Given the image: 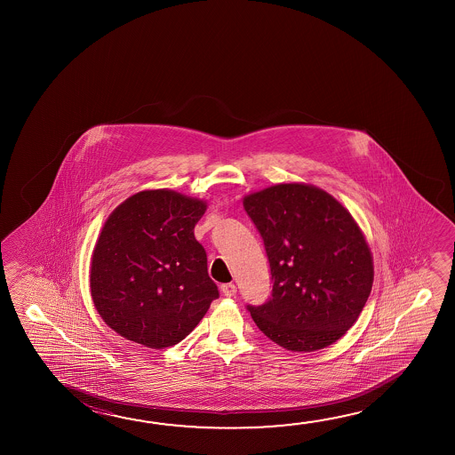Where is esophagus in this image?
<instances>
[{
  "label": "esophagus",
  "instance_id": "1",
  "mask_svg": "<svg viewBox=\"0 0 455 455\" xmlns=\"http://www.w3.org/2000/svg\"><path fill=\"white\" fill-rule=\"evenodd\" d=\"M220 289H222V293H224L225 297H233L236 293V285L235 283H224Z\"/></svg>",
  "mask_w": 455,
  "mask_h": 455
}]
</instances>
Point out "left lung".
<instances>
[{
  "mask_svg": "<svg viewBox=\"0 0 455 455\" xmlns=\"http://www.w3.org/2000/svg\"><path fill=\"white\" fill-rule=\"evenodd\" d=\"M243 206L260 231L273 295L247 306L271 341L313 352L346 335L371 291L370 246L355 219L319 187L287 182L247 194Z\"/></svg>",
  "mask_w": 455,
  "mask_h": 455,
  "instance_id": "obj_1",
  "label": "left lung"
}]
</instances>
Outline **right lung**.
<instances>
[{"instance_id": "add662e5", "label": "right lung", "mask_w": 455, "mask_h": 455, "mask_svg": "<svg viewBox=\"0 0 455 455\" xmlns=\"http://www.w3.org/2000/svg\"><path fill=\"white\" fill-rule=\"evenodd\" d=\"M208 203L168 190H142L106 219L90 265V293L116 333L150 349L174 346L219 297L195 239Z\"/></svg>"}]
</instances>
